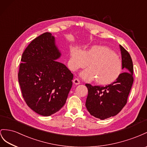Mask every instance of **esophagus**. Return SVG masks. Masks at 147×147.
Returning <instances> with one entry per match:
<instances>
[{
	"label": "esophagus",
	"mask_w": 147,
	"mask_h": 147,
	"mask_svg": "<svg viewBox=\"0 0 147 147\" xmlns=\"http://www.w3.org/2000/svg\"><path fill=\"white\" fill-rule=\"evenodd\" d=\"M73 82H74V84L78 85V84H80V81H79V79L75 78V79H74V80H73Z\"/></svg>",
	"instance_id": "1"
}]
</instances>
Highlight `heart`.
I'll list each match as a JSON object with an SVG mask.
<instances>
[{
    "mask_svg": "<svg viewBox=\"0 0 147 147\" xmlns=\"http://www.w3.org/2000/svg\"><path fill=\"white\" fill-rule=\"evenodd\" d=\"M71 68L76 71L88 65L89 68L81 73L86 81L95 80L100 86H108L115 82L123 72L122 60L116 52L107 46L94 45L84 52L74 48L71 52Z\"/></svg>",
    "mask_w": 147,
    "mask_h": 147,
    "instance_id": "obj_1",
    "label": "heart"
}]
</instances>
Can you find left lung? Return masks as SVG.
Instances as JSON below:
<instances>
[{"mask_svg": "<svg viewBox=\"0 0 147 147\" xmlns=\"http://www.w3.org/2000/svg\"><path fill=\"white\" fill-rule=\"evenodd\" d=\"M119 47L125 72L122 73L118 80L106 86L86 84L88 89L86 107L91 115L102 120L114 116L121 111L127 103L134 81L131 55L123 46Z\"/></svg>", "mask_w": 147, "mask_h": 147, "instance_id": "left-lung-1", "label": "left lung"}]
</instances>
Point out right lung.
Returning <instances> with one entry per match:
<instances>
[{
	"instance_id": "1",
	"label": "right lung",
	"mask_w": 147,
	"mask_h": 147,
	"mask_svg": "<svg viewBox=\"0 0 147 147\" xmlns=\"http://www.w3.org/2000/svg\"><path fill=\"white\" fill-rule=\"evenodd\" d=\"M60 56L50 32L32 40L22 54L18 76L23 97L31 110L42 116L59 111L72 87L73 74L56 61Z\"/></svg>"
}]
</instances>
